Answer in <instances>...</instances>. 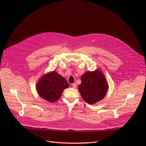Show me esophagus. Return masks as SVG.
Returning a JSON list of instances; mask_svg holds the SVG:
<instances>
[{
  "instance_id": "obj_1",
  "label": "esophagus",
  "mask_w": 146,
  "mask_h": 146,
  "mask_svg": "<svg viewBox=\"0 0 146 146\" xmlns=\"http://www.w3.org/2000/svg\"><path fill=\"white\" fill-rule=\"evenodd\" d=\"M72 86L73 88H76V87H77V85H76V83H72Z\"/></svg>"
}]
</instances>
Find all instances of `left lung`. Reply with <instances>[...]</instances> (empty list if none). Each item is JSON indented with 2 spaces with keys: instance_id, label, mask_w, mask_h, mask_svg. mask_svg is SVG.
Returning a JSON list of instances; mask_svg holds the SVG:
<instances>
[{
  "instance_id": "1",
  "label": "left lung",
  "mask_w": 146,
  "mask_h": 146,
  "mask_svg": "<svg viewBox=\"0 0 146 146\" xmlns=\"http://www.w3.org/2000/svg\"><path fill=\"white\" fill-rule=\"evenodd\" d=\"M81 82L78 86L80 94L84 101L90 105L104 99L108 89L105 76L99 70L85 73Z\"/></svg>"
}]
</instances>
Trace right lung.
I'll use <instances>...</instances> for the list:
<instances>
[{"mask_svg": "<svg viewBox=\"0 0 146 146\" xmlns=\"http://www.w3.org/2000/svg\"><path fill=\"white\" fill-rule=\"evenodd\" d=\"M66 80L56 72L46 74L36 84V90L40 97L50 102H54L60 98L64 89L68 88Z\"/></svg>", "mask_w": 146, "mask_h": 146, "instance_id": "1", "label": "right lung"}]
</instances>
